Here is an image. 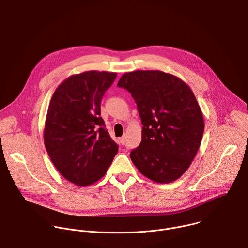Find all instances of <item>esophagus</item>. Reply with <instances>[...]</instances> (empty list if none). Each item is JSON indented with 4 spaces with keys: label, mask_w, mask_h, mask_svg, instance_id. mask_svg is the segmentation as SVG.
<instances>
[{
    "label": "esophagus",
    "mask_w": 248,
    "mask_h": 248,
    "mask_svg": "<svg viewBox=\"0 0 248 248\" xmlns=\"http://www.w3.org/2000/svg\"><path fill=\"white\" fill-rule=\"evenodd\" d=\"M125 141H126V137H125V136H123V137L120 138V143H121L122 145H124V144H125Z\"/></svg>",
    "instance_id": "34e87169"
}]
</instances>
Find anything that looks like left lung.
I'll list each match as a JSON object with an SVG mask.
<instances>
[{"label":"left lung","instance_id":"8db88e82","mask_svg":"<svg viewBox=\"0 0 248 248\" xmlns=\"http://www.w3.org/2000/svg\"><path fill=\"white\" fill-rule=\"evenodd\" d=\"M118 86L131 94L143 125L141 143L130 152L134 166L159 184L180 179L193 161L204 131L202 112L191 89L160 70L124 74Z\"/></svg>","mask_w":248,"mask_h":248}]
</instances>
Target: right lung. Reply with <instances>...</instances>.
<instances>
[{
    "label": "right lung",
    "instance_id": "right-lung-1",
    "mask_svg": "<svg viewBox=\"0 0 248 248\" xmlns=\"http://www.w3.org/2000/svg\"><path fill=\"white\" fill-rule=\"evenodd\" d=\"M116 78V73L98 70L72 76L50 101L45 147L59 172L78 186L100 180L119 151L100 117L102 98Z\"/></svg>",
    "mask_w": 248,
    "mask_h": 248
}]
</instances>
